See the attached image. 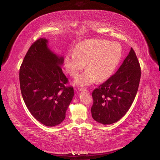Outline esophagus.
Listing matches in <instances>:
<instances>
[{"mask_svg":"<svg viewBox=\"0 0 160 160\" xmlns=\"http://www.w3.org/2000/svg\"><path fill=\"white\" fill-rule=\"evenodd\" d=\"M79 91H89V90L87 88H79Z\"/></svg>","mask_w":160,"mask_h":160,"instance_id":"34e87169","label":"esophagus"}]
</instances>
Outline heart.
<instances>
[{
    "label": "heart",
    "mask_w": 160,
    "mask_h": 160,
    "mask_svg": "<svg viewBox=\"0 0 160 160\" xmlns=\"http://www.w3.org/2000/svg\"><path fill=\"white\" fill-rule=\"evenodd\" d=\"M122 56V47L117 42L102 39H89L79 42L75 51L67 55L65 66L67 72L73 77L87 69L76 79L75 83L79 87L88 86L98 79H108L117 68Z\"/></svg>",
    "instance_id": "obj_1"
}]
</instances>
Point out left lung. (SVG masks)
<instances>
[{
	"mask_svg": "<svg viewBox=\"0 0 160 160\" xmlns=\"http://www.w3.org/2000/svg\"><path fill=\"white\" fill-rule=\"evenodd\" d=\"M141 67L134 50L128 55L114 75L93 90L92 118L99 123L117 122L133 103L138 90Z\"/></svg>",
	"mask_w": 160,
	"mask_h": 160,
	"instance_id": "8db88e82",
	"label": "left lung"
}]
</instances>
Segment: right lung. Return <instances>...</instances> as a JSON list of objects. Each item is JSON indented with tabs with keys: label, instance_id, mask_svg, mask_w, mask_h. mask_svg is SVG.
I'll use <instances>...</instances> for the list:
<instances>
[{
	"label": "right lung",
	"instance_id": "right-lung-1",
	"mask_svg": "<svg viewBox=\"0 0 160 160\" xmlns=\"http://www.w3.org/2000/svg\"><path fill=\"white\" fill-rule=\"evenodd\" d=\"M48 41L34 42L19 71L21 94L32 115L48 127L60 124L74 96L73 88L61 68L64 59L53 53Z\"/></svg>",
	"mask_w": 160,
	"mask_h": 160
}]
</instances>
